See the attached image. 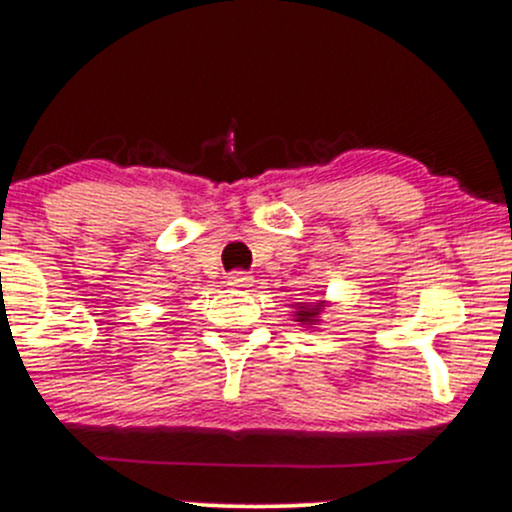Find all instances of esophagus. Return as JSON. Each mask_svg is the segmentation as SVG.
<instances>
[{
  "label": "esophagus",
  "mask_w": 512,
  "mask_h": 512,
  "mask_svg": "<svg viewBox=\"0 0 512 512\" xmlns=\"http://www.w3.org/2000/svg\"><path fill=\"white\" fill-rule=\"evenodd\" d=\"M226 283L234 288H249L251 283H254V276H249L246 271H231L229 276H226Z\"/></svg>",
  "instance_id": "obj_1"
}]
</instances>
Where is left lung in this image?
I'll list each match as a JSON object with an SVG mask.
<instances>
[{
    "instance_id": "1",
    "label": "left lung",
    "mask_w": 512,
    "mask_h": 512,
    "mask_svg": "<svg viewBox=\"0 0 512 512\" xmlns=\"http://www.w3.org/2000/svg\"><path fill=\"white\" fill-rule=\"evenodd\" d=\"M318 311H321V306H313V308L298 306L296 316H298V321H301V323H316V316H318Z\"/></svg>"
}]
</instances>
